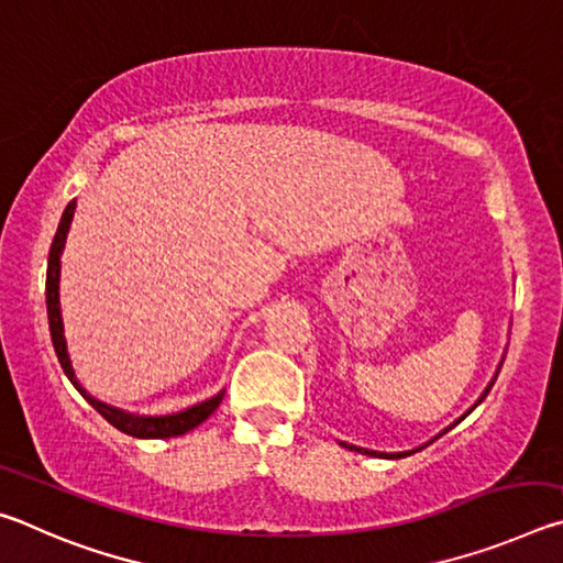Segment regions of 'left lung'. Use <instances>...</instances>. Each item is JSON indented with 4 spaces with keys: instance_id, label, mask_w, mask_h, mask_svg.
Here are the masks:
<instances>
[{
    "instance_id": "obj_1",
    "label": "left lung",
    "mask_w": 563,
    "mask_h": 563,
    "mask_svg": "<svg viewBox=\"0 0 563 563\" xmlns=\"http://www.w3.org/2000/svg\"><path fill=\"white\" fill-rule=\"evenodd\" d=\"M499 367H501V365H499ZM494 379H497V375H494ZM494 379H492V383L487 385V389H484V395H482L479 399H476V405H479V402H482V399L489 395V389H492V385H494ZM476 405H474V407H476ZM474 407H472V409H474ZM472 409H470V412H472ZM470 412H466V415H470ZM466 415H464V417H466ZM464 417H460V419H456V422H462V419H464ZM456 422H454V424H456ZM454 424H452V427H454ZM444 432H446V430H444ZM444 432H442V434H444ZM442 434H437V437H442ZM437 437H434V440H437ZM345 446H347V450H355V452H362V454H375V456H389V460H395V456H409V454H412V452H415V450H412V452H393V454H387V452H369V450H362V446H352V444H345Z\"/></svg>"
}]
</instances>
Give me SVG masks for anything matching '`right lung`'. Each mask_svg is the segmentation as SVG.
I'll list each match as a JSON object with an SVG mask.
<instances>
[{
    "instance_id": "obj_1",
    "label": "right lung",
    "mask_w": 563,
    "mask_h": 563,
    "mask_svg": "<svg viewBox=\"0 0 563 563\" xmlns=\"http://www.w3.org/2000/svg\"><path fill=\"white\" fill-rule=\"evenodd\" d=\"M74 208H76V201H71L64 208L59 228H56V235H54L52 247H49V265H46V316H49L52 342H54L56 357H59V362H62V369L66 373V377L71 379V385L84 395V399H87V402L97 409V412L107 419L109 424L117 427V430L123 434L139 437V440H168V437H178V434L190 432L194 427L206 422V419L216 412V407L221 405V399H223V389L218 395H213L211 399H206V402L184 409V412L164 415V417H139V415L123 412V409H119V407L101 402V399H97V397H91L87 389L79 385V379H76L71 360H69V350H66L64 320H62V308H59L62 253H64L66 233H69V225L74 218Z\"/></svg>"
}]
</instances>
